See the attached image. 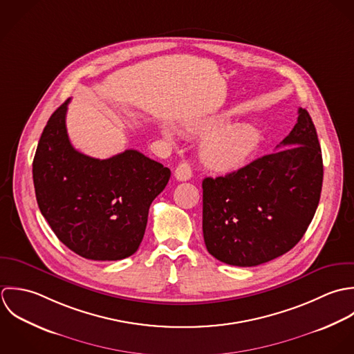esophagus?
Wrapping results in <instances>:
<instances>
[{
  "label": "esophagus",
  "instance_id": "obj_1",
  "mask_svg": "<svg viewBox=\"0 0 354 354\" xmlns=\"http://www.w3.org/2000/svg\"><path fill=\"white\" fill-rule=\"evenodd\" d=\"M192 176H193V171H192V167H190L189 162L183 161V162H180V164L176 167V169H175V178H176L178 180L186 182V180L192 179Z\"/></svg>",
  "mask_w": 354,
  "mask_h": 354
}]
</instances>
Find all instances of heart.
Here are the masks:
<instances>
[{"instance_id": "heart-1", "label": "heart", "mask_w": 354, "mask_h": 354, "mask_svg": "<svg viewBox=\"0 0 354 354\" xmlns=\"http://www.w3.org/2000/svg\"><path fill=\"white\" fill-rule=\"evenodd\" d=\"M224 123V118H214L203 123L190 124L189 131L207 134ZM167 137H172L169 129L164 130ZM261 136L252 124L241 123L227 126L209 134L200 146L203 162L217 172H231L246 164L252 154L259 149Z\"/></svg>"}]
</instances>
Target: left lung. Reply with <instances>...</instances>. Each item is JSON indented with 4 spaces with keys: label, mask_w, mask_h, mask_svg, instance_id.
Listing matches in <instances>:
<instances>
[{
    "label": "left lung",
    "mask_w": 354,
    "mask_h": 354,
    "mask_svg": "<svg viewBox=\"0 0 354 354\" xmlns=\"http://www.w3.org/2000/svg\"><path fill=\"white\" fill-rule=\"evenodd\" d=\"M277 151L225 176L203 180V232L208 252L236 267L268 263L304 236L319 205L323 158L315 124L298 109Z\"/></svg>",
    "instance_id": "left-lung-1"
}]
</instances>
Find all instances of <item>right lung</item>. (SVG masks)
I'll return each mask as SVG.
<instances>
[{
    "mask_svg": "<svg viewBox=\"0 0 354 354\" xmlns=\"http://www.w3.org/2000/svg\"><path fill=\"white\" fill-rule=\"evenodd\" d=\"M68 102L50 116L34 156L39 211L73 253L94 261L130 257L171 171L134 149L105 160L77 151L66 127Z\"/></svg>",
    "mask_w": 354,
    "mask_h": 354,
    "instance_id": "obj_1",
    "label": "right lung"
}]
</instances>
